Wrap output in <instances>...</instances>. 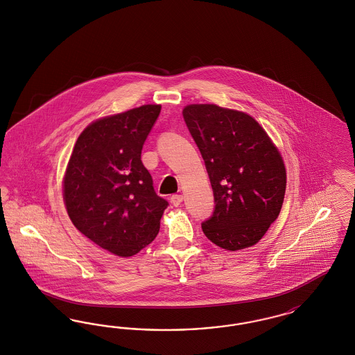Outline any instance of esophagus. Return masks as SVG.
I'll return each instance as SVG.
<instances>
[{
    "label": "esophagus",
    "instance_id": "esophagus-1",
    "mask_svg": "<svg viewBox=\"0 0 355 355\" xmlns=\"http://www.w3.org/2000/svg\"><path fill=\"white\" fill-rule=\"evenodd\" d=\"M182 200H184V196H180V194H174V196H171V203L174 206V207H178V206L182 203Z\"/></svg>",
    "mask_w": 355,
    "mask_h": 355
}]
</instances>
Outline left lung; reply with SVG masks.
Returning <instances> with one entry per match:
<instances>
[{
    "label": "left lung",
    "instance_id": "obj_1",
    "mask_svg": "<svg viewBox=\"0 0 355 355\" xmlns=\"http://www.w3.org/2000/svg\"><path fill=\"white\" fill-rule=\"evenodd\" d=\"M182 114L205 159L216 203L212 218L202 224L203 233L231 252L257 244L284 199L287 175L279 149L244 111L194 103Z\"/></svg>",
    "mask_w": 355,
    "mask_h": 355
}]
</instances>
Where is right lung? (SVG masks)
I'll return each mask as SVG.
<instances>
[{"label": "right lung", "mask_w": 355, "mask_h": 355, "mask_svg": "<svg viewBox=\"0 0 355 355\" xmlns=\"http://www.w3.org/2000/svg\"><path fill=\"white\" fill-rule=\"evenodd\" d=\"M159 111L161 105H143L90 123L64 173L62 198L74 227L119 257L156 239L168 207L140 159Z\"/></svg>", "instance_id": "1"}]
</instances>
